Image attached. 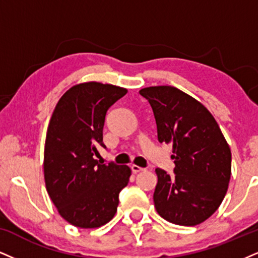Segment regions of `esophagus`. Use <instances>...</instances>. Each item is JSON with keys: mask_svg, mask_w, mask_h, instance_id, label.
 Masks as SVG:
<instances>
[{"mask_svg": "<svg viewBox=\"0 0 258 258\" xmlns=\"http://www.w3.org/2000/svg\"><path fill=\"white\" fill-rule=\"evenodd\" d=\"M130 168H132L133 173H139V172H141V171H145L144 167H140V166H138V165H132Z\"/></svg>", "mask_w": 258, "mask_h": 258, "instance_id": "obj_1", "label": "esophagus"}]
</instances>
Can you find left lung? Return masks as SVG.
<instances>
[{
  "label": "left lung",
  "mask_w": 258,
  "mask_h": 258,
  "mask_svg": "<svg viewBox=\"0 0 258 258\" xmlns=\"http://www.w3.org/2000/svg\"><path fill=\"white\" fill-rule=\"evenodd\" d=\"M157 123L158 141L172 145L174 176L157 168L154 206L168 222L195 226L219 208L231 178V149L203 105L172 86L142 88Z\"/></svg>",
  "instance_id": "left-lung-1"
}]
</instances>
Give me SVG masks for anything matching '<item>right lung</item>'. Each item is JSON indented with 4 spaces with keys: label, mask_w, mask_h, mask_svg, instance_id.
Listing matches in <instances>:
<instances>
[{
    "label": "right lung",
    "mask_w": 258,
    "mask_h": 258,
    "mask_svg": "<svg viewBox=\"0 0 258 258\" xmlns=\"http://www.w3.org/2000/svg\"><path fill=\"white\" fill-rule=\"evenodd\" d=\"M125 88L85 82L69 88L57 103L47 126L44 178L59 215L80 228H97L114 217L120 190L132 174L126 165L99 164L93 158L103 144L111 105Z\"/></svg>",
    "instance_id": "obj_1"
}]
</instances>
